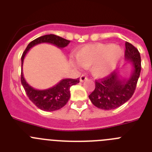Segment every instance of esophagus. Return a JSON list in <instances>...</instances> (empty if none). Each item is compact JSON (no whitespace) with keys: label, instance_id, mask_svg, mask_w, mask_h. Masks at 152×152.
Returning <instances> with one entry per match:
<instances>
[{"label":"esophagus","instance_id":"1","mask_svg":"<svg viewBox=\"0 0 152 152\" xmlns=\"http://www.w3.org/2000/svg\"><path fill=\"white\" fill-rule=\"evenodd\" d=\"M87 79H88L87 76H86L85 75H82L80 77V82H83V81H84V80H87Z\"/></svg>","mask_w":152,"mask_h":152}]
</instances>
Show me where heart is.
I'll list each match as a JSON object with an SVG mask.
<instances>
[{"label": "heart", "instance_id": "heart-1", "mask_svg": "<svg viewBox=\"0 0 152 152\" xmlns=\"http://www.w3.org/2000/svg\"><path fill=\"white\" fill-rule=\"evenodd\" d=\"M123 56V50L117 45L104 43L89 44L80 47L75 53L80 66L91 68L96 78H103L110 75Z\"/></svg>", "mask_w": 152, "mask_h": 152}]
</instances>
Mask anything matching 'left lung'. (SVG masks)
Returning a JSON list of instances; mask_svg holds the SVG:
<instances>
[{
	"label": "left lung",
	"mask_w": 152,
	"mask_h": 152,
	"mask_svg": "<svg viewBox=\"0 0 152 152\" xmlns=\"http://www.w3.org/2000/svg\"><path fill=\"white\" fill-rule=\"evenodd\" d=\"M125 58L133 67L129 78H121L118 72H113L105 78L95 81V89L89 98L97 108L113 110L124 104L133 95L141 72V56L138 49L128 42H126Z\"/></svg>",
	"instance_id": "left-lung-1"
}]
</instances>
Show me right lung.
<instances>
[{
	"label": "right lung",
	"instance_id": "obj_1",
	"mask_svg": "<svg viewBox=\"0 0 152 152\" xmlns=\"http://www.w3.org/2000/svg\"><path fill=\"white\" fill-rule=\"evenodd\" d=\"M40 43H50L56 45L59 49H62L70 43V41L54 34L40 36L29 42L21 57V67H22L21 83L29 100L42 110H58L62 108L69 100L70 96H71L70 88L72 85L77 84L80 80H79V78L62 79L56 85L45 90H36L34 89L33 87H31L23 77V64L24 58L26 56L28 51L34 45Z\"/></svg>",
	"mask_w": 152,
	"mask_h": 152
}]
</instances>
